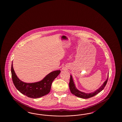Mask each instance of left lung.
<instances>
[{"label":"left lung","mask_w":122,"mask_h":122,"mask_svg":"<svg viewBox=\"0 0 122 122\" xmlns=\"http://www.w3.org/2000/svg\"><path fill=\"white\" fill-rule=\"evenodd\" d=\"M108 76H109V75H108L107 80L104 82L103 84L100 87V88H99L98 89H97L95 92H91L90 93H86L85 92H82L76 89V87L75 85H74V81H73L72 76L71 75L70 82L69 83V88L70 89L71 92L72 94H74V95L79 97H80V98H85V99H87V98H90L91 97L96 95L103 89L104 88H105V87L107 85L108 79Z\"/></svg>","instance_id":"1"}]
</instances>
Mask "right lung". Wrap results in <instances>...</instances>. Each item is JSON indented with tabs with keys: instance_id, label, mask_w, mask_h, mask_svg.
I'll use <instances>...</instances> for the list:
<instances>
[{
	"instance_id": "obj_1",
	"label": "right lung",
	"mask_w": 122,
	"mask_h": 122,
	"mask_svg": "<svg viewBox=\"0 0 122 122\" xmlns=\"http://www.w3.org/2000/svg\"><path fill=\"white\" fill-rule=\"evenodd\" d=\"M60 72V70L55 71L48 74L41 81L27 83L19 79L14 70L12 63L11 64V77L15 88L22 94L32 98H38L49 93L53 81Z\"/></svg>"
}]
</instances>
